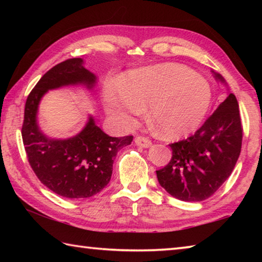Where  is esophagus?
<instances>
[{"label":"esophagus","mask_w":262,"mask_h":262,"mask_svg":"<svg viewBox=\"0 0 262 262\" xmlns=\"http://www.w3.org/2000/svg\"><path fill=\"white\" fill-rule=\"evenodd\" d=\"M135 143L137 145H140V147H143V148H149L150 145L152 144V142L150 141L148 137H144V136H136L135 137Z\"/></svg>","instance_id":"1"}]
</instances>
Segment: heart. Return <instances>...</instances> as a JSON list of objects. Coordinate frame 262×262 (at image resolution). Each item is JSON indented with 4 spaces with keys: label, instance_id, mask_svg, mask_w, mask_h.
<instances>
[{
    "label": "heart",
    "instance_id": "obj_1",
    "mask_svg": "<svg viewBox=\"0 0 262 262\" xmlns=\"http://www.w3.org/2000/svg\"><path fill=\"white\" fill-rule=\"evenodd\" d=\"M123 92L107 88L111 112L132 118L150 105V119L161 135L179 139L201 125L211 104V89L201 75L179 63H163L130 72Z\"/></svg>",
    "mask_w": 262,
    "mask_h": 262
}]
</instances>
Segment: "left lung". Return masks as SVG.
<instances>
[{"label": "left lung", "mask_w": 262, "mask_h": 262, "mask_svg": "<svg viewBox=\"0 0 262 262\" xmlns=\"http://www.w3.org/2000/svg\"><path fill=\"white\" fill-rule=\"evenodd\" d=\"M215 76L224 82L219 74ZM243 126L236 96L229 94L199 129L171 143L172 157L156 171L158 183L181 201H203L227 180L242 150Z\"/></svg>", "instance_id": "obj_1"}]
</instances>
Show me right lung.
Wrapping results in <instances>:
<instances>
[{"label": "right lung", "instance_id": "1", "mask_svg": "<svg viewBox=\"0 0 262 262\" xmlns=\"http://www.w3.org/2000/svg\"><path fill=\"white\" fill-rule=\"evenodd\" d=\"M96 76L78 57L56 64L43 75L25 103L21 137L26 156L38 179L55 194L67 199L94 196L110 183L113 162L133 136L112 137L89 119L84 129L68 140L48 139L39 130L37 111L41 97L51 89L70 84L92 88Z\"/></svg>", "mask_w": 262, "mask_h": 262}]
</instances>
